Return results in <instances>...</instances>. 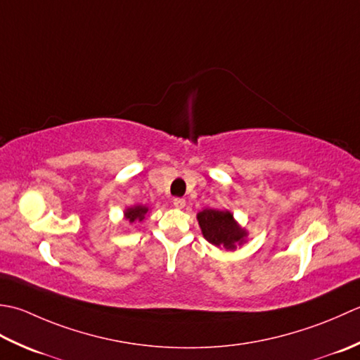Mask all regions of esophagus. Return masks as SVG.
<instances>
[{"label":"esophagus","mask_w":360,"mask_h":360,"mask_svg":"<svg viewBox=\"0 0 360 360\" xmlns=\"http://www.w3.org/2000/svg\"><path fill=\"white\" fill-rule=\"evenodd\" d=\"M174 207L175 208H179V210H181V208H185V205H186V202H185V199H174Z\"/></svg>","instance_id":"1"}]
</instances>
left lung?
Segmentation results:
<instances>
[{
  "instance_id": "left-lung-1",
  "label": "left lung",
  "mask_w": 360,
  "mask_h": 360,
  "mask_svg": "<svg viewBox=\"0 0 360 360\" xmlns=\"http://www.w3.org/2000/svg\"><path fill=\"white\" fill-rule=\"evenodd\" d=\"M203 238L210 244L225 250H236L247 239V231L234 221L230 211L203 210L197 214Z\"/></svg>"
}]
</instances>
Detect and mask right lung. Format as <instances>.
Returning <instances> with one entry per match:
<instances>
[{
	"instance_id": "obj_1",
	"label": "right lung",
	"mask_w": 360,
	"mask_h": 360,
	"mask_svg": "<svg viewBox=\"0 0 360 360\" xmlns=\"http://www.w3.org/2000/svg\"><path fill=\"white\" fill-rule=\"evenodd\" d=\"M148 211H149L148 207L136 205V207H131V208H127L126 211H124V217H126L130 224L143 222L146 214H148Z\"/></svg>"
}]
</instances>
